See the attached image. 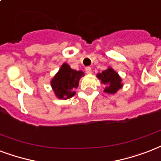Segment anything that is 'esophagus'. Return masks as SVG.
<instances>
[{
	"label": "esophagus",
	"mask_w": 161,
	"mask_h": 161,
	"mask_svg": "<svg viewBox=\"0 0 161 161\" xmlns=\"http://www.w3.org/2000/svg\"><path fill=\"white\" fill-rule=\"evenodd\" d=\"M86 72L88 75L92 74V68H91V67H86Z\"/></svg>",
	"instance_id": "1"
}]
</instances>
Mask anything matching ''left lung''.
Masks as SVG:
<instances>
[{
    "label": "left lung",
    "mask_w": 161,
    "mask_h": 161,
    "mask_svg": "<svg viewBox=\"0 0 161 161\" xmlns=\"http://www.w3.org/2000/svg\"><path fill=\"white\" fill-rule=\"evenodd\" d=\"M97 77L99 80H101V81L103 85L106 86L104 92H107V93L114 94L120 88L123 87L121 77L111 67H109L106 70H103L102 73L97 75Z\"/></svg>",
    "instance_id": "8db88e82"
}]
</instances>
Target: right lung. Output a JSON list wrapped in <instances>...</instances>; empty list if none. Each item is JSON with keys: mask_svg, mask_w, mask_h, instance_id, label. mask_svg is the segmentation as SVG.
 <instances>
[{"mask_svg": "<svg viewBox=\"0 0 161 161\" xmlns=\"http://www.w3.org/2000/svg\"><path fill=\"white\" fill-rule=\"evenodd\" d=\"M84 75V72L72 69L68 64L64 63L51 80V86L56 97L65 100L75 96V89L78 87L80 79Z\"/></svg>", "mask_w": 161, "mask_h": 161, "instance_id": "obj_1", "label": "right lung"}]
</instances>
